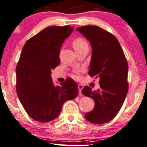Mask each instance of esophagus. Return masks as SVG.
Instances as JSON below:
<instances>
[{
    "mask_svg": "<svg viewBox=\"0 0 147 147\" xmlns=\"http://www.w3.org/2000/svg\"><path fill=\"white\" fill-rule=\"evenodd\" d=\"M83 88H84V87H83V86L82 84H79L78 85V89H79V93H80V94H82V89H83Z\"/></svg>",
    "mask_w": 147,
    "mask_h": 147,
    "instance_id": "34e87169",
    "label": "esophagus"
}]
</instances>
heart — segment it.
I'll use <instances>...</instances> for the list:
<instances>
[{"label":"heart","instance_id":"obj_1","mask_svg":"<svg viewBox=\"0 0 147 147\" xmlns=\"http://www.w3.org/2000/svg\"><path fill=\"white\" fill-rule=\"evenodd\" d=\"M72 44H73V47L75 50L84 47H88V43L84 39L81 38H76V40H74ZM76 76L79 77V73H76Z\"/></svg>","mask_w":147,"mask_h":147}]
</instances>
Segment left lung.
I'll return each mask as SVG.
<instances>
[{
  "mask_svg": "<svg viewBox=\"0 0 147 147\" xmlns=\"http://www.w3.org/2000/svg\"><path fill=\"white\" fill-rule=\"evenodd\" d=\"M89 41L92 52L89 75L99 78L100 88L85 86L82 93L94 100V108L85 117L94 124L112 120L122 107L128 92V64L118 40L97 26L77 28Z\"/></svg>",
  "mask_w": 147,
  "mask_h": 147,
  "instance_id": "1",
  "label": "left lung"
}]
</instances>
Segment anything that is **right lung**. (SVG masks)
<instances>
[{"mask_svg": "<svg viewBox=\"0 0 147 147\" xmlns=\"http://www.w3.org/2000/svg\"><path fill=\"white\" fill-rule=\"evenodd\" d=\"M74 30L69 25L46 28L24 44L16 68V92L28 115L41 123L54 120L67 100L78 95L76 82L54 86L52 69L60 62V48Z\"/></svg>", "mask_w": 147, "mask_h": 147, "instance_id": "right-lung-1", "label": "right lung"}]
</instances>
